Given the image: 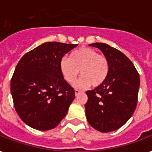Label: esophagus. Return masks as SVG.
Masks as SVG:
<instances>
[{
	"instance_id": "obj_1",
	"label": "esophagus",
	"mask_w": 152,
	"mask_h": 152,
	"mask_svg": "<svg viewBox=\"0 0 152 152\" xmlns=\"http://www.w3.org/2000/svg\"><path fill=\"white\" fill-rule=\"evenodd\" d=\"M80 92H81V91L78 90V89H76V90H75V94H76V96H77V95H78Z\"/></svg>"
}]
</instances>
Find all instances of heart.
<instances>
[{
	"mask_svg": "<svg viewBox=\"0 0 152 152\" xmlns=\"http://www.w3.org/2000/svg\"><path fill=\"white\" fill-rule=\"evenodd\" d=\"M60 70L69 83L76 81L80 70L82 76L75 86L83 89L91 84L94 87L102 84L108 77L110 63L107 57L96 50L83 47L73 51L69 58L63 57L60 61Z\"/></svg>",
	"mask_w": 152,
	"mask_h": 152,
	"instance_id": "1",
	"label": "heart"
}]
</instances>
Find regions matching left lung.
<instances>
[{
    "label": "left lung",
    "mask_w": 152,
    "mask_h": 152,
    "mask_svg": "<svg viewBox=\"0 0 152 152\" xmlns=\"http://www.w3.org/2000/svg\"><path fill=\"white\" fill-rule=\"evenodd\" d=\"M103 53L110 63L106 81L86 94L87 120L102 132L118 129L134 113L140 88V75L132 61L123 53L107 44H90Z\"/></svg>",
    "instance_id": "obj_1"
}]
</instances>
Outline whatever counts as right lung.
Instances as JSON below:
<instances>
[{
  "label": "right lung",
  "instance_id": "add662e5",
  "mask_svg": "<svg viewBox=\"0 0 152 152\" xmlns=\"http://www.w3.org/2000/svg\"><path fill=\"white\" fill-rule=\"evenodd\" d=\"M77 46L45 42L18 62L11 80V93L16 113L30 127L52 129L67 114L75 91L64 80L60 61Z\"/></svg>",
  "mask_w": 152,
  "mask_h": 152
}]
</instances>
